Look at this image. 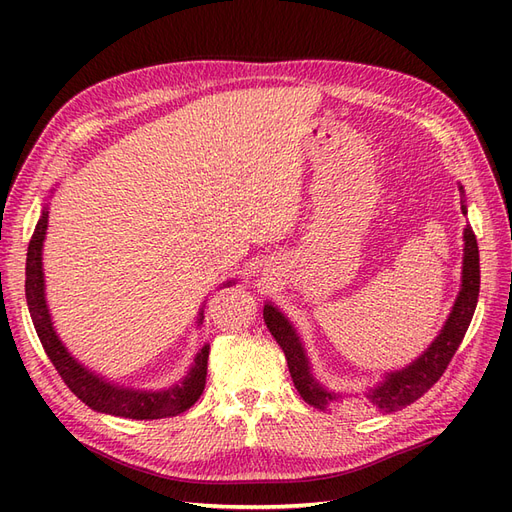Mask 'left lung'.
<instances>
[{"label":"left lung","instance_id":"obj_1","mask_svg":"<svg viewBox=\"0 0 512 512\" xmlns=\"http://www.w3.org/2000/svg\"><path fill=\"white\" fill-rule=\"evenodd\" d=\"M46 224H49V211L42 209L40 220L34 228L32 241L27 247V262H25V297L29 314H32L36 333L40 344L49 356L53 367L57 369L59 378L66 382L68 389L79 397L85 406L113 416L136 418V421H153V418L177 416L185 410H190L198 397L203 395L205 378H207V356L209 348L205 346L196 356V365L192 367L190 378L183 380V386H175L170 391L162 393H147V391H132L121 389V386L106 382L96 376L94 371L83 367L74 356L61 344L59 335L53 329L49 307L44 299V273H42V243L46 235ZM297 391L307 404L318 406L324 393L309 376L299 378Z\"/></svg>","mask_w":512,"mask_h":512}]
</instances>
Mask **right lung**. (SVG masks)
I'll return each mask as SVG.
<instances>
[{"instance_id":"1","label":"right lung","mask_w":512,"mask_h":512,"mask_svg":"<svg viewBox=\"0 0 512 512\" xmlns=\"http://www.w3.org/2000/svg\"><path fill=\"white\" fill-rule=\"evenodd\" d=\"M463 241H466V250H463V277H461V290L459 297L455 301V307L451 316H448L442 333L436 337V342L431 344V348L418 359L414 365L406 367L404 371H397L389 380H386L376 393L371 395V399L376 404L386 410V412H395L406 408L414 401L427 393L433 384L440 380L444 374V369L451 363L455 356L463 335H466L470 320L474 316V309L478 303V288H480V267H478V245L476 237L470 230H466L463 235ZM265 322L271 335L277 339V344L284 350L286 361H288V371L292 376L294 386H297L299 378L309 376L307 374V356L305 350L299 342L297 333H294L292 324L284 318L282 312H277L275 307L265 305ZM327 397V395H324ZM322 397L320 408L327 406V399ZM331 399V395H329Z\"/></svg>"}]
</instances>
